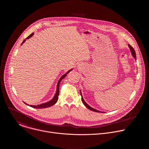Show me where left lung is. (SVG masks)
I'll return each instance as SVG.
<instances>
[{"label":"left lung","mask_w":149,"mask_h":149,"mask_svg":"<svg viewBox=\"0 0 149 149\" xmlns=\"http://www.w3.org/2000/svg\"><path fill=\"white\" fill-rule=\"evenodd\" d=\"M128 46H129V47H130V50H131V53H132V56H133V57L136 59V53H135V52L134 49H133V47H132L130 45H128ZM80 95H81V100H82V102H83V104H84L85 105V106L88 109H91V110H92V111H93L97 112H101V111H97V110H96V109H94V108H92L91 107L89 106V105H88V104L85 103V101L84 100V99H83V96H82L81 92H80Z\"/></svg>","instance_id":"1"}]
</instances>
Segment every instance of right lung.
<instances>
[{"label": "right lung", "instance_id": "obj_1", "mask_svg": "<svg viewBox=\"0 0 149 149\" xmlns=\"http://www.w3.org/2000/svg\"><path fill=\"white\" fill-rule=\"evenodd\" d=\"M33 34H34V33H33L32 34H31L29 37H27V38H26V39H29V38H30L31 37H32L33 36ZM25 41H26V40H24L23 41V42L22 43V45L23 43L25 42ZM72 70V69L71 70H69L66 73H65V74H64L63 76H62V77L60 78V79L59 80V81H58V84H57V91H56V94H55V95H54V97L52 99V100H51L50 101H49V102H47V103H43V104H39V105H37V106H31V105H30V106L31 107H33V108H46V107H49L52 106H53L54 104H56V102H57V100L58 99V96H59V91H60V90H59V85H60V82L61 81V80L64 79L65 77V76H66V75H67V74L69 72H70ZM27 105H28V104H27Z\"/></svg>", "mask_w": 149, "mask_h": 149}]
</instances>
